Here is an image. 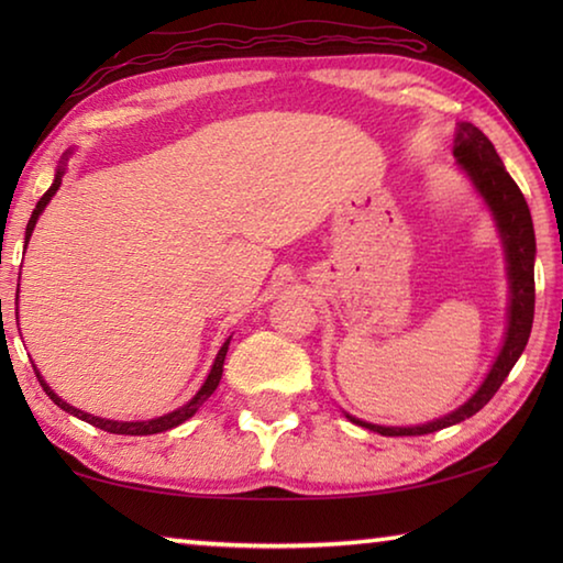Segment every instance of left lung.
I'll use <instances>...</instances> for the list:
<instances>
[{
  "instance_id": "8db88e82",
  "label": "left lung",
  "mask_w": 563,
  "mask_h": 563,
  "mask_svg": "<svg viewBox=\"0 0 563 563\" xmlns=\"http://www.w3.org/2000/svg\"><path fill=\"white\" fill-rule=\"evenodd\" d=\"M462 174L472 180L476 194L482 196L484 206L489 208L501 238L504 261H507V283H509V308H507V330L499 347V355L494 357L492 367L484 383L474 389V395L464 405L452 409L450 415L437 417L432 422L412 424V427H385L373 424L365 419H357L345 412L352 424L365 427L369 432L383 437H417L430 434L444 427H452L462 419L472 417L497 395L504 379L517 365L523 347H527L533 322V258H537V238H533V223L529 206L523 201V194L514 178L507 174L501 158L492 141L470 121L456 123L454 148Z\"/></svg>"
}]
</instances>
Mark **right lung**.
Segmentation results:
<instances>
[{
    "label": "right lung",
    "mask_w": 563,
    "mask_h": 563,
    "mask_svg": "<svg viewBox=\"0 0 563 563\" xmlns=\"http://www.w3.org/2000/svg\"><path fill=\"white\" fill-rule=\"evenodd\" d=\"M71 154H74V148H69V151H66V154L62 156L59 166H56V174H54V184H52L49 190H46V194L40 198V203H36V208L32 211V218H30V223H26V233H24V251H26V243H30L32 233H34L36 221H40V216L44 213V208L49 206L54 194H56V190H59V186H62V176H64V170H66V161H69ZM16 292H19V290H16ZM16 298H19V295H16ZM231 338H233V335H231ZM231 338H228V340L223 342V345H221V350H218V355H216L213 365H211V373H208V377L203 379L201 389H198V393H196L194 397H190L186 405H180L178 409H174V412H168V415H161V417H154V419H141V422H119V419L93 417V415H89V412H84V409H76V407H71L69 402H64V399H62L59 395H56L49 385L44 383V377H42L40 369H36V365H34V373H36V377H40L44 393L49 395V399H52V402H54L56 407H62L64 412H69V415H74V417L84 419V422L99 427V430H103V432H111V434H133V437H139V434H158V432H168V430H174V427L184 424L186 419L194 417V415L198 412V409H201V405L206 402V399L216 393V387H218V383H221V377H223V362H225L228 345H231Z\"/></svg>",
    "instance_id": "right-lung-1"
}]
</instances>
